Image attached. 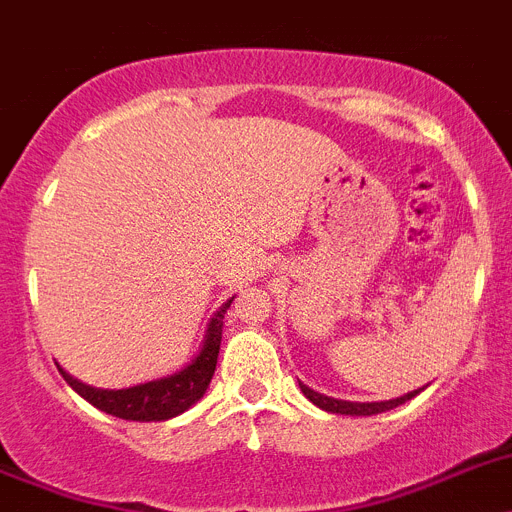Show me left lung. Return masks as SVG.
I'll list each match as a JSON object with an SVG mask.
<instances>
[{"label": "left lung", "mask_w": 512, "mask_h": 512, "mask_svg": "<svg viewBox=\"0 0 512 512\" xmlns=\"http://www.w3.org/2000/svg\"><path fill=\"white\" fill-rule=\"evenodd\" d=\"M303 390V395H306L308 400H311L313 405H319L321 411H329V413H342V416H377V413H385V411H393V408H398V405H403L405 400L416 398L421 390H411V393L400 395V398H393V400H380V403H352V400H336V398H329V395H321L316 393V390L306 388L303 382H298Z\"/></svg>", "instance_id": "1"}]
</instances>
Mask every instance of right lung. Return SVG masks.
Instances as JSON below:
<instances>
[{"mask_svg": "<svg viewBox=\"0 0 512 512\" xmlns=\"http://www.w3.org/2000/svg\"><path fill=\"white\" fill-rule=\"evenodd\" d=\"M232 301L234 296L227 303H222V308L211 316L199 354L176 375L142 382V385L124 390L91 388V385L78 382L68 372L61 370V375L66 377L68 385L81 398H86L91 405H96L99 411L109 413V416L124 418V421H168V418L181 416L193 403H199L204 398L211 377H214L216 357H219V347H222L224 313L232 306Z\"/></svg>", "mask_w": 512, "mask_h": 512, "instance_id": "obj_1", "label": "right lung"}]
</instances>
